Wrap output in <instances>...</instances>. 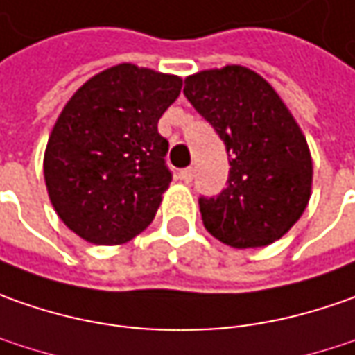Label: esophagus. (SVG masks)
<instances>
[{
  "instance_id": "obj_1",
  "label": "esophagus",
  "mask_w": 355,
  "mask_h": 355,
  "mask_svg": "<svg viewBox=\"0 0 355 355\" xmlns=\"http://www.w3.org/2000/svg\"><path fill=\"white\" fill-rule=\"evenodd\" d=\"M178 177H180V180L182 182H192V178H194V168H182L180 173H178Z\"/></svg>"
}]
</instances>
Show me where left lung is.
I'll return each instance as SVG.
<instances>
[{
	"label": "left lung",
	"instance_id": "left-lung-1",
	"mask_svg": "<svg viewBox=\"0 0 355 355\" xmlns=\"http://www.w3.org/2000/svg\"><path fill=\"white\" fill-rule=\"evenodd\" d=\"M184 96L210 121L230 157L226 189L198 200L204 227L238 250L283 238L311 200L312 159L281 96L239 64L187 76Z\"/></svg>",
	"mask_w": 355,
	"mask_h": 355
}]
</instances>
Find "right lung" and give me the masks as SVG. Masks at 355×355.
I'll use <instances>...</instances> for the list:
<instances>
[{
    "label": "right lung",
    "mask_w": 355,
    "mask_h": 355,
    "mask_svg": "<svg viewBox=\"0 0 355 355\" xmlns=\"http://www.w3.org/2000/svg\"><path fill=\"white\" fill-rule=\"evenodd\" d=\"M182 78L117 64L84 82L62 107L43 171L58 218L96 245H121L153 222L171 184L157 123Z\"/></svg>",
    "instance_id": "obj_1"
}]
</instances>
